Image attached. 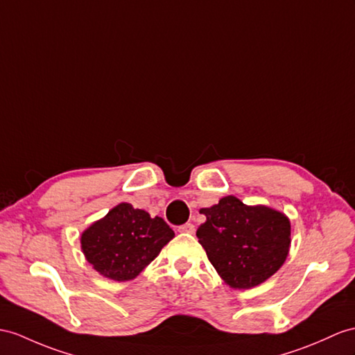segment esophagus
<instances>
[{
	"instance_id": "esophagus-1",
	"label": "esophagus",
	"mask_w": 355,
	"mask_h": 355,
	"mask_svg": "<svg viewBox=\"0 0 355 355\" xmlns=\"http://www.w3.org/2000/svg\"><path fill=\"white\" fill-rule=\"evenodd\" d=\"M194 230H196V227L193 223H185V224H182V226L178 227L179 233H194Z\"/></svg>"
}]
</instances>
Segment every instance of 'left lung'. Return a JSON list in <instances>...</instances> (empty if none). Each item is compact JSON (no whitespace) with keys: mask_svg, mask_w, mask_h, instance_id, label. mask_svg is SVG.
<instances>
[{"mask_svg":"<svg viewBox=\"0 0 355 355\" xmlns=\"http://www.w3.org/2000/svg\"><path fill=\"white\" fill-rule=\"evenodd\" d=\"M200 214L206 221L197 229L198 243L230 288H254L286 261L291 223L284 214L263 205H244L235 196L223 197Z\"/></svg>","mask_w":355,"mask_h":355,"instance_id":"8db88e82","label":"left lung"}]
</instances>
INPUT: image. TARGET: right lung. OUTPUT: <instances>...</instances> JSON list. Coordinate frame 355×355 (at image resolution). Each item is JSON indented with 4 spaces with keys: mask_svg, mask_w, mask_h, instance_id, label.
I'll use <instances>...</instances> for the list:
<instances>
[{
    "mask_svg": "<svg viewBox=\"0 0 355 355\" xmlns=\"http://www.w3.org/2000/svg\"><path fill=\"white\" fill-rule=\"evenodd\" d=\"M175 232L161 217L150 218L143 209L120 203L94 221L81 235V250L101 275L116 282L135 279Z\"/></svg>",
    "mask_w": 355,
    "mask_h": 355,
    "instance_id": "1",
    "label": "right lung"
}]
</instances>
